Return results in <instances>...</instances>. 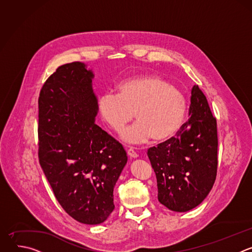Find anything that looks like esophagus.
<instances>
[{
    "instance_id": "esophagus-1",
    "label": "esophagus",
    "mask_w": 252,
    "mask_h": 252,
    "mask_svg": "<svg viewBox=\"0 0 252 252\" xmlns=\"http://www.w3.org/2000/svg\"><path fill=\"white\" fill-rule=\"evenodd\" d=\"M127 156L130 158H136L138 156H137V154L133 151V149H128L127 150Z\"/></svg>"
}]
</instances>
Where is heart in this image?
I'll use <instances>...</instances> for the list:
<instances>
[{
  "mask_svg": "<svg viewBox=\"0 0 252 252\" xmlns=\"http://www.w3.org/2000/svg\"><path fill=\"white\" fill-rule=\"evenodd\" d=\"M100 120L120 132L132 121H137L122 133L127 143H145L170 138L181 128L186 114L184 94L154 74L139 75L120 84L118 94L106 93L97 100Z\"/></svg>",
  "mask_w": 252,
  "mask_h": 252,
  "instance_id": "b5f03b06",
  "label": "heart"
}]
</instances>
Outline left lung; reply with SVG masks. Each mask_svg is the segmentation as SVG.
Segmentation results:
<instances>
[{
  "mask_svg": "<svg viewBox=\"0 0 252 252\" xmlns=\"http://www.w3.org/2000/svg\"><path fill=\"white\" fill-rule=\"evenodd\" d=\"M218 128L198 86L191 90L189 119L175 136L148 151L156 172L158 201L186 212L208 195L218 171Z\"/></svg>",
  "mask_w": 252,
  "mask_h": 252,
  "instance_id": "obj_1",
  "label": "left lung"
}]
</instances>
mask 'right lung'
<instances>
[{"instance_id":"add662e5","label":"right lung","mask_w":252,"mask_h":252,"mask_svg":"<svg viewBox=\"0 0 252 252\" xmlns=\"http://www.w3.org/2000/svg\"><path fill=\"white\" fill-rule=\"evenodd\" d=\"M94 75L81 62L57 68L39 97V159L54 194L79 222L99 224L115 209L114 188L127 157L95 125Z\"/></svg>"}]
</instances>
